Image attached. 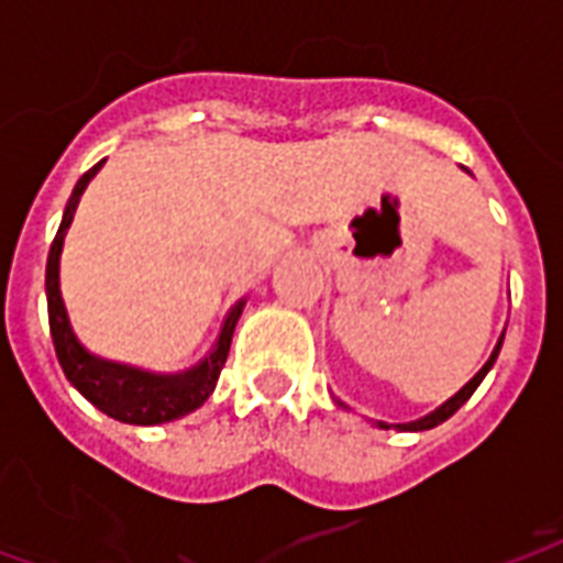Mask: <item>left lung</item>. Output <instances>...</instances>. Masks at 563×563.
<instances>
[{"label":"left lung","mask_w":563,"mask_h":563,"mask_svg":"<svg viewBox=\"0 0 563 563\" xmlns=\"http://www.w3.org/2000/svg\"><path fill=\"white\" fill-rule=\"evenodd\" d=\"M464 172H467V169H464ZM467 175H471V172H467ZM503 335H506V333H503ZM503 335H499L497 347L490 351L488 362H485V365H482V368L476 371V376H473L471 383L462 385V388H459V391H455L453 397H450V400L441 402V406H438L435 411H429L427 418L411 420V423H394V429H402V432H423V429H432V427H438V423H444L446 418H453L455 411L462 409L464 402L471 400V394L476 391V388H479V383H482V379H485V374H488V371L494 368V362H497V356H499V347H503ZM335 402H339V406H342V409H344L342 400H335ZM376 427L388 429V423H385V420H376Z\"/></svg>","instance_id":"obj_1"}]
</instances>
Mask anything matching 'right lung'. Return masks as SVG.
Returning a JSON list of instances; mask_svg holds the SVG:
<instances>
[{"mask_svg": "<svg viewBox=\"0 0 563 563\" xmlns=\"http://www.w3.org/2000/svg\"><path fill=\"white\" fill-rule=\"evenodd\" d=\"M104 166V161L96 163L81 180L75 184L69 201H66L64 219L57 228V236L48 247L46 263V300H48V330H52V342H55V353L60 368H64L66 379L87 397L99 411H104L108 418L122 420V423H134V427H157V423H169L178 420L210 397L219 374L228 362L230 339L236 330V321L245 309V300H239L236 307L230 309L221 333L212 344V351L203 356L195 368L184 371V374H152V371L131 368L122 362L101 360L96 353H90L78 342V335L73 330L69 312H66L64 295H60V254H64L66 230L73 224V216L78 210L84 189L96 178V172Z\"/></svg>", "mask_w": 563, "mask_h": 563, "instance_id": "right-lung-1", "label": "right lung"}]
</instances>
